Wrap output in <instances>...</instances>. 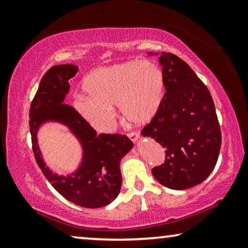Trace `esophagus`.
Returning <instances> with one entry per match:
<instances>
[{
	"instance_id": "1",
	"label": "esophagus",
	"mask_w": 248,
	"mask_h": 248,
	"mask_svg": "<svg viewBox=\"0 0 248 248\" xmlns=\"http://www.w3.org/2000/svg\"><path fill=\"white\" fill-rule=\"evenodd\" d=\"M128 137L132 142H137L138 139H139V133L137 131H131L130 133H128Z\"/></svg>"
}]
</instances>
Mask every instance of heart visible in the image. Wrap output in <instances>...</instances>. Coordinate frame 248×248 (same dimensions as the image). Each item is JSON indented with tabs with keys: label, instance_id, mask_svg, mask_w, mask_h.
I'll use <instances>...</instances> for the list:
<instances>
[{
	"label": "heart",
	"instance_id": "obj_1",
	"mask_svg": "<svg viewBox=\"0 0 248 248\" xmlns=\"http://www.w3.org/2000/svg\"><path fill=\"white\" fill-rule=\"evenodd\" d=\"M83 90L87 97H78L75 108L93 127L107 130L116 105L128 123H149L161 107L165 78L152 62L131 60L94 70L84 78Z\"/></svg>",
	"mask_w": 248,
	"mask_h": 248
}]
</instances>
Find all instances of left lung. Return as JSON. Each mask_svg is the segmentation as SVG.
I'll list each match as a JSON object with an SVG mask.
<instances>
[{
  "label": "left lung",
  "instance_id": "obj_1",
  "mask_svg": "<svg viewBox=\"0 0 248 248\" xmlns=\"http://www.w3.org/2000/svg\"><path fill=\"white\" fill-rule=\"evenodd\" d=\"M158 57L166 92L141 134L165 148L164 163L152 169L155 179L183 190L202 183L215 169L221 130L211 94L190 66L170 52Z\"/></svg>",
  "mask_w": 248,
  "mask_h": 248
}]
</instances>
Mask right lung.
Instances as JSON below:
<instances>
[{"label":"right lung","instance_id":"right-lung-1","mask_svg":"<svg viewBox=\"0 0 248 248\" xmlns=\"http://www.w3.org/2000/svg\"><path fill=\"white\" fill-rule=\"evenodd\" d=\"M78 70L73 64L54 65L41 78L29 109L32 151L45 177L59 194L81 207L100 208L115 200L120 192V161L133 143L127 136L119 133L97 134L72 106L63 103L70 90L69 81ZM47 121L65 124L82 144V163L71 175L52 173L41 157L36 131Z\"/></svg>","mask_w":248,"mask_h":248}]
</instances>
